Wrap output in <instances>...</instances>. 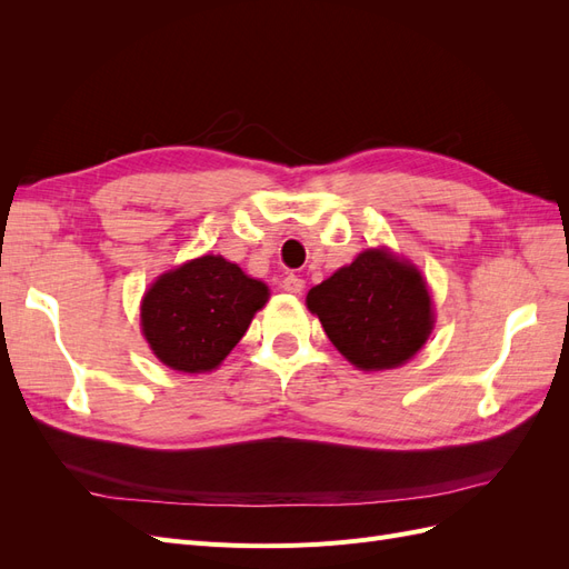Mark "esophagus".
Instances as JSON below:
<instances>
[{"label": "esophagus", "mask_w": 569, "mask_h": 569, "mask_svg": "<svg viewBox=\"0 0 569 569\" xmlns=\"http://www.w3.org/2000/svg\"><path fill=\"white\" fill-rule=\"evenodd\" d=\"M303 287H306V282L299 278V274H287V278L282 280V289L291 291V295H301Z\"/></svg>", "instance_id": "34e87169"}]
</instances>
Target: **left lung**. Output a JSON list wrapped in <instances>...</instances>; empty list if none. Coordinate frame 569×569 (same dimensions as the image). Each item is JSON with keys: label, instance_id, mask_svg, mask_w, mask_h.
Wrapping results in <instances>:
<instances>
[{"label": "left lung", "instance_id": "obj_1", "mask_svg": "<svg viewBox=\"0 0 569 569\" xmlns=\"http://www.w3.org/2000/svg\"><path fill=\"white\" fill-rule=\"evenodd\" d=\"M337 351L360 370L399 368L432 335L422 272L389 249H368L306 297Z\"/></svg>", "mask_w": 569, "mask_h": 569}]
</instances>
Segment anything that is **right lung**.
I'll list each match as a JSON object with an SVG mask.
<instances>
[{
  "label": "right lung",
  "mask_w": 569,
  "mask_h": 569,
  "mask_svg": "<svg viewBox=\"0 0 569 569\" xmlns=\"http://www.w3.org/2000/svg\"><path fill=\"white\" fill-rule=\"evenodd\" d=\"M270 297L222 256H199L163 272L142 299V335L163 366L211 372L237 347Z\"/></svg>",
  "instance_id": "right-lung-1"
}]
</instances>
